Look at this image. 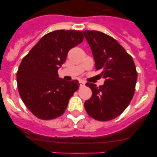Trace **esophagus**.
I'll list each match as a JSON object with an SVG mask.
<instances>
[{"instance_id":"obj_1","label":"esophagus","mask_w":157,"mask_h":157,"mask_svg":"<svg viewBox=\"0 0 157 157\" xmlns=\"http://www.w3.org/2000/svg\"><path fill=\"white\" fill-rule=\"evenodd\" d=\"M85 82H83V81H79V86L81 87H82V86H85Z\"/></svg>"}]
</instances>
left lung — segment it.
Here are the masks:
<instances>
[{
    "mask_svg": "<svg viewBox=\"0 0 157 157\" xmlns=\"http://www.w3.org/2000/svg\"><path fill=\"white\" fill-rule=\"evenodd\" d=\"M92 51L95 67L105 79L103 86L86 85L92 97L84 103L90 117L108 121L120 116L133 98L138 74L131 56L116 39L102 32L82 31Z\"/></svg>",
    "mask_w": 157,
    "mask_h": 157,
    "instance_id": "1",
    "label": "left lung"
}]
</instances>
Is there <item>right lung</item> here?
Instances as JSON below:
<instances>
[{
	"label": "right lung",
	"mask_w": 157,
	"mask_h": 157,
	"mask_svg": "<svg viewBox=\"0 0 157 157\" xmlns=\"http://www.w3.org/2000/svg\"><path fill=\"white\" fill-rule=\"evenodd\" d=\"M79 30H58L43 36L21 61L16 74L18 90L27 109L41 120L63 114L69 99L79 87L78 80L66 82L58 69L71 48L83 41Z\"/></svg>",
	"instance_id": "right-lung-1"
}]
</instances>
